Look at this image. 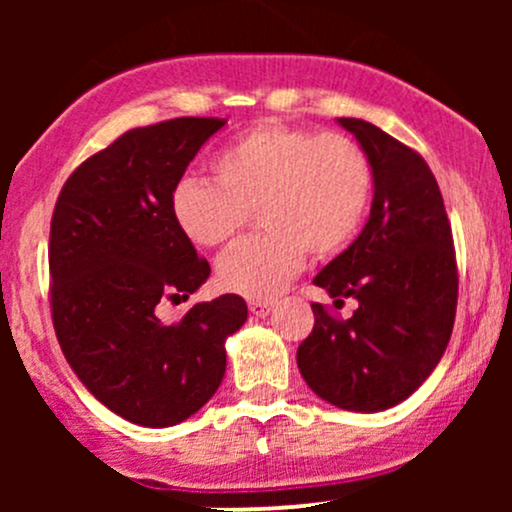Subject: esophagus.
<instances>
[{
	"instance_id": "obj_1",
	"label": "esophagus",
	"mask_w": 512,
	"mask_h": 512,
	"mask_svg": "<svg viewBox=\"0 0 512 512\" xmlns=\"http://www.w3.org/2000/svg\"><path fill=\"white\" fill-rule=\"evenodd\" d=\"M248 308L255 317H267L274 310V303L272 301H250Z\"/></svg>"
}]
</instances>
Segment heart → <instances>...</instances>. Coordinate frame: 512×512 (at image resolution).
<instances>
[{"label":"heart","instance_id":"heart-1","mask_svg":"<svg viewBox=\"0 0 512 512\" xmlns=\"http://www.w3.org/2000/svg\"><path fill=\"white\" fill-rule=\"evenodd\" d=\"M211 182L182 178L170 216L197 248H219L257 211L267 233L240 240L216 264L226 291L272 298L301 272L308 250L332 257L356 238L373 197V166L339 132L260 122L216 151Z\"/></svg>","mask_w":512,"mask_h":512}]
</instances>
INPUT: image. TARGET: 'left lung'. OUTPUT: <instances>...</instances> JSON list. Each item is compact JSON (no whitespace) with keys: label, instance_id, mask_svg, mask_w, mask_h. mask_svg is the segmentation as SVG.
Segmentation results:
<instances>
[{"label":"left lung","instance_id":"8db88e82","mask_svg":"<svg viewBox=\"0 0 512 512\" xmlns=\"http://www.w3.org/2000/svg\"><path fill=\"white\" fill-rule=\"evenodd\" d=\"M373 166V204L361 236L313 284L349 320L313 303L315 327L298 346L310 390L346 411H383L419 390L450 342L457 262L443 195L414 149L356 117H339Z\"/></svg>","mask_w":512,"mask_h":512}]
</instances>
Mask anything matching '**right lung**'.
<instances>
[{
	"instance_id": "right-lung-1",
	"label": "right lung",
	"mask_w": 512,
	"mask_h": 512,
	"mask_svg": "<svg viewBox=\"0 0 512 512\" xmlns=\"http://www.w3.org/2000/svg\"><path fill=\"white\" fill-rule=\"evenodd\" d=\"M219 117L137 127L64 182L50 223L52 325L64 358L110 411L149 428L190 419L226 373V339L248 320L236 293L197 303L173 325L163 301H187L211 267L170 216V192Z\"/></svg>"
}]
</instances>
